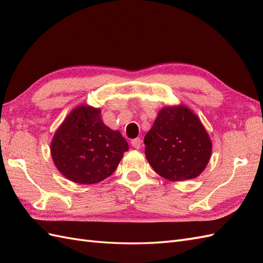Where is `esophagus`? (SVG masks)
I'll return each mask as SVG.
<instances>
[{
    "label": "esophagus",
    "instance_id": "esophagus-1",
    "mask_svg": "<svg viewBox=\"0 0 263 263\" xmlns=\"http://www.w3.org/2000/svg\"><path fill=\"white\" fill-rule=\"evenodd\" d=\"M141 143H142V140L140 139V138L133 139L132 141H131L132 146H133V148H136V149H140V146H141Z\"/></svg>",
    "mask_w": 263,
    "mask_h": 263
}]
</instances>
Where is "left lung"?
<instances>
[{
    "mask_svg": "<svg viewBox=\"0 0 263 263\" xmlns=\"http://www.w3.org/2000/svg\"><path fill=\"white\" fill-rule=\"evenodd\" d=\"M144 144L150 166L170 181L196 178L212 155L209 133L197 115L181 104L160 109Z\"/></svg>",
    "mask_w": 263,
    "mask_h": 263,
    "instance_id": "1",
    "label": "left lung"
}]
</instances>
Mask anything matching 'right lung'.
<instances>
[{
	"label": "right lung",
	"instance_id": "obj_1",
	"mask_svg": "<svg viewBox=\"0 0 263 263\" xmlns=\"http://www.w3.org/2000/svg\"><path fill=\"white\" fill-rule=\"evenodd\" d=\"M120 131L103 123L101 109L87 104L76 106L54 132L50 152L54 166L70 181L97 184L111 176L125 151Z\"/></svg>",
	"mask_w": 263,
	"mask_h": 263
}]
</instances>
